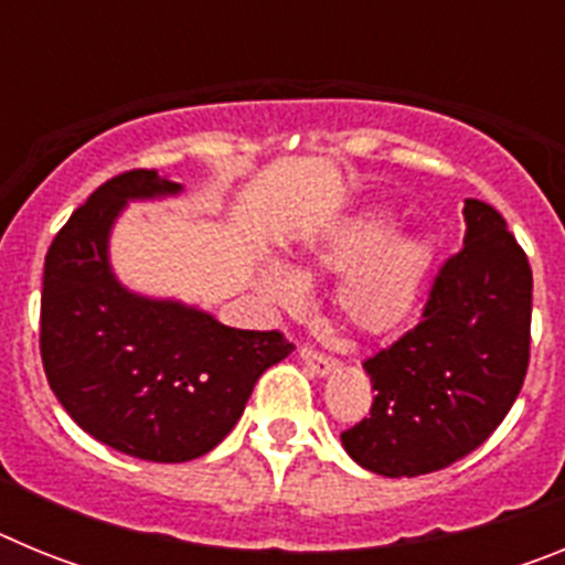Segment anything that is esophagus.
I'll return each mask as SVG.
<instances>
[{
	"label": "esophagus",
	"instance_id": "obj_1",
	"mask_svg": "<svg viewBox=\"0 0 565 565\" xmlns=\"http://www.w3.org/2000/svg\"><path fill=\"white\" fill-rule=\"evenodd\" d=\"M299 359L306 362V367L313 373V376H322V379L331 376V373L339 367L337 359H331V356H326V353L313 351V348H302V351H299Z\"/></svg>",
	"mask_w": 565,
	"mask_h": 565
}]
</instances>
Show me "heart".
Listing matches in <instances>:
<instances>
[{"instance_id": "b5f03b06", "label": "heart", "mask_w": 565, "mask_h": 565, "mask_svg": "<svg viewBox=\"0 0 565 565\" xmlns=\"http://www.w3.org/2000/svg\"><path fill=\"white\" fill-rule=\"evenodd\" d=\"M398 217L371 209L333 223L311 237L297 268L266 259L257 268V288L268 308L294 311L306 302L302 274H339L333 306L359 333H387L411 317L424 282L436 266V243L424 232H398Z\"/></svg>"}]
</instances>
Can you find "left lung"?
Here are the masks:
<instances>
[{"label":"left lung","mask_w":565,"mask_h":565,"mask_svg":"<svg viewBox=\"0 0 565 565\" xmlns=\"http://www.w3.org/2000/svg\"><path fill=\"white\" fill-rule=\"evenodd\" d=\"M463 248L433 279L422 319L364 362L371 416L344 452L384 478L427 476L481 447L523 387L532 268L489 203L463 201Z\"/></svg>","instance_id":"obj_1"}]
</instances>
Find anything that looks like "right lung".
<instances>
[{
    "mask_svg": "<svg viewBox=\"0 0 565 565\" xmlns=\"http://www.w3.org/2000/svg\"><path fill=\"white\" fill-rule=\"evenodd\" d=\"M178 194L183 183L149 169L98 186L53 239L42 282V362L56 398L96 441L154 463L214 450L254 382L294 351L277 331L228 328L118 279L109 239L124 209Z\"/></svg>",
    "mask_w": 565,
    "mask_h": 565,
    "instance_id": "1",
    "label": "right lung"
}]
</instances>
